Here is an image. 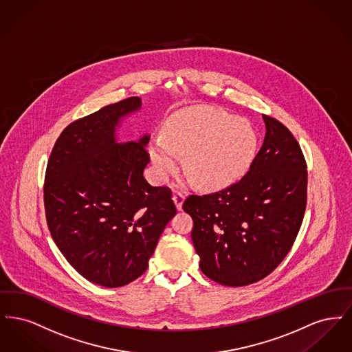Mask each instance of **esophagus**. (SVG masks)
I'll use <instances>...</instances> for the list:
<instances>
[{
  "instance_id": "obj_1",
  "label": "esophagus",
  "mask_w": 352,
  "mask_h": 352,
  "mask_svg": "<svg viewBox=\"0 0 352 352\" xmlns=\"http://www.w3.org/2000/svg\"><path fill=\"white\" fill-rule=\"evenodd\" d=\"M173 201L175 203L177 210H178V211H181V210H182V204H184V194H182V192H174V195H173Z\"/></svg>"
}]
</instances>
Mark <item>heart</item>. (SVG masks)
I'll return each instance as SVG.
<instances>
[{"label": "heart", "instance_id": "heart-1", "mask_svg": "<svg viewBox=\"0 0 352 352\" xmlns=\"http://www.w3.org/2000/svg\"><path fill=\"white\" fill-rule=\"evenodd\" d=\"M258 137L245 118L215 108H187L174 113L165 135H157L149 146L157 175L164 179L184 166L201 188L217 190L241 178L256 157Z\"/></svg>", "mask_w": 352, "mask_h": 352}]
</instances>
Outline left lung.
Segmentation results:
<instances>
[{"label":"left lung","mask_w":352,"mask_h":352,"mask_svg":"<svg viewBox=\"0 0 352 352\" xmlns=\"http://www.w3.org/2000/svg\"><path fill=\"white\" fill-rule=\"evenodd\" d=\"M265 138L248 173L208 195H190L191 239L199 268L212 281L245 286L267 277L289 253L306 208L307 170L293 134L263 116Z\"/></svg>","instance_id":"obj_1"}]
</instances>
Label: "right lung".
<instances>
[{"label": "right lung", "instance_id": "add662e5", "mask_svg": "<svg viewBox=\"0 0 352 352\" xmlns=\"http://www.w3.org/2000/svg\"><path fill=\"white\" fill-rule=\"evenodd\" d=\"M141 109L128 98L69 124L51 151L45 210L51 237L85 280L120 287L146 268L177 210L168 187L144 178L151 135L118 142L121 121Z\"/></svg>", "mask_w": 352, "mask_h": 352}]
</instances>
